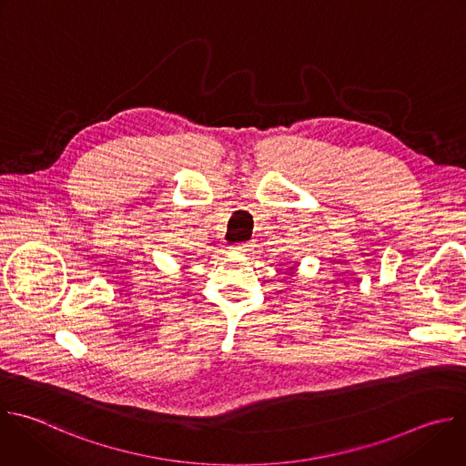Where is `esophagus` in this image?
<instances>
[{
  "label": "esophagus",
  "mask_w": 466,
  "mask_h": 466,
  "mask_svg": "<svg viewBox=\"0 0 466 466\" xmlns=\"http://www.w3.org/2000/svg\"><path fill=\"white\" fill-rule=\"evenodd\" d=\"M230 250H234V252H238V254H247V252L252 250V245H250V243H241V245L230 247Z\"/></svg>",
  "instance_id": "obj_1"
}]
</instances>
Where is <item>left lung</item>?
<instances>
[{
    "label": "left lung",
    "instance_id": "1",
    "mask_svg": "<svg viewBox=\"0 0 466 466\" xmlns=\"http://www.w3.org/2000/svg\"><path fill=\"white\" fill-rule=\"evenodd\" d=\"M296 272V267H289V274H294Z\"/></svg>",
    "mask_w": 466,
    "mask_h": 466
}]
</instances>
